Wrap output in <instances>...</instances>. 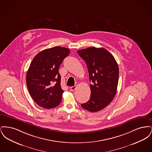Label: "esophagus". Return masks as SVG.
I'll return each mask as SVG.
<instances>
[{"label": "esophagus", "instance_id": "34e87169", "mask_svg": "<svg viewBox=\"0 0 152 152\" xmlns=\"http://www.w3.org/2000/svg\"><path fill=\"white\" fill-rule=\"evenodd\" d=\"M76 86H72V87H71L70 88V89H71V91H75V90L76 89Z\"/></svg>", "mask_w": 152, "mask_h": 152}]
</instances>
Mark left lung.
<instances>
[{
	"label": "left lung",
	"instance_id": "left-lung-1",
	"mask_svg": "<svg viewBox=\"0 0 152 152\" xmlns=\"http://www.w3.org/2000/svg\"><path fill=\"white\" fill-rule=\"evenodd\" d=\"M86 63L89 73L90 99L81 107L91 112L105 108L113 100L117 92L119 69L113 55L103 48L89 47L77 51Z\"/></svg>",
	"mask_w": 152,
	"mask_h": 152
}]
</instances>
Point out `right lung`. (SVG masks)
I'll return each mask as SVG.
<instances>
[{"mask_svg":"<svg viewBox=\"0 0 152 152\" xmlns=\"http://www.w3.org/2000/svg\"><path fill=\"white\" fill-rule=\"evenodd\" d=\"M69 52L70 50L58 46L39 52L33 58L26 83L29 94L40 107L53 108L60 104L64 91L58 69Z\"/></svg>","mask_w":152,"mask_h":152,"instance_id":"add662e5","label":"right lung"}]
</instances>
